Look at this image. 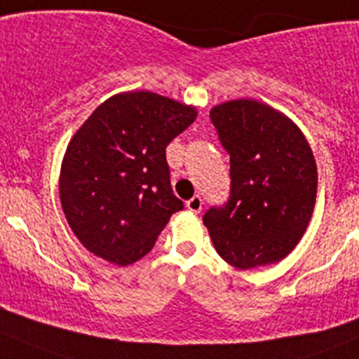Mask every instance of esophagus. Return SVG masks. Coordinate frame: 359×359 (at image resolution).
Masks as SVG:
<instances>
[{
    "instance_id": "34e87169",
    "label": "esophagus",
    "mask_w": 359,
    "mask_h": 359,
    "mask_svg": "<svg viewBox=\"0 0 359 359\" xmlns=\"http://www.w3.org/2000/svg\"><path fill=\"white\" fill-rule=\"evenodd\" d=\"M187 208H189L190 211H194V213H199V211L203 210V197L194 196L192 199L187 201Z\"/></svg>"
}]
</instances>
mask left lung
I'll use <instances>...</instances> for the list:
<instances>
[{
    "mask_svg": "<svg viewBox=\"0 0 359 359\" xmlns=\"http://www.w3.org/2000/svg\"><path fill=\"white\" fill-rule=\"evenodd\" d=\"M229 155L231 190L203 222L218 255L234 268L278 262L312 218L317 167L298 126L257 100H233L210 112Z\"/></svg>",
    "mask_w": 359,
    "mask_h": 359,
    "instance_id": "1",
    "label": "left lung"
}]
</instances>
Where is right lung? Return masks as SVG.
Listing matches in <instances>:
<instances>
[{"instance_id":"right-lung-1","label":"right lung","mask_w":359,"mask_h":359,"mask_svg":"<svg viewBox=\"0 0 359 359\" xmlns=\"http://www.w3.org/2000/svg\"><path fill=\"white\" fill-rule=\"evenodd\" d=\"M194 107L130 91L95 109L65 153L60 199L72 231L98 257L128 266L144 257L183 210L165 148L196 119Z\"/></svg>"}]
</instances>
